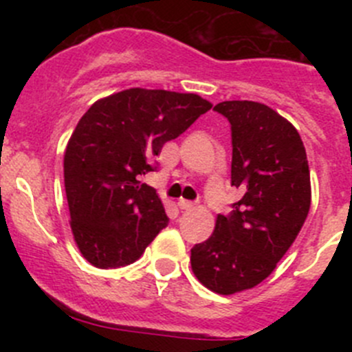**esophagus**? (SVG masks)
<instances>
[{"mask_svg":"<svg viewBox=\"0 0 352 352\" xmlns=\"http://www.w3.org/2000/svg\"><path fill=\"white\" fill-rule=\"evenodd\" d=\"M177 206H179V208L182 209V211H190V209L194 208V202H190V201H184V199H180V201L177 202Z\"/></svg>","mask_w":352,"mask_h":352,"instance_id":"obj_1","label":"esophagus"}]
</instances>
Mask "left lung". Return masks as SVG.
<instances>
[{
  "label": "left lung",
  "instance_id": "obj_1",
  "mask_svg": "<svg viewBox=\"0 0 352 352\" xmlns=\"http://www.w3.org/2000/svg\"><path fill=\"white\" fill-rule=\"evenodd\" d=\"M214 110L232 126V186L243 197L194 245L190 264L208 289L233 294L264 281L293 245L310 211V170L300 134L276 110L250 100Z\"/></svg>",
  "mask_w": 352,
  "mask_h": 352
}]
</instances>
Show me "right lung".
Here are the masks:
<instances>
[{
    "label": "right lung",
    "instance_id": "right-lung-1",
    "mask_svg": "<svg viewBox=\"0 0 352 352\" xmlns=\"http://www.w3.org/2000/svg\"><path fill=\"white\" fill-rule=\"evenodd\" d=\"M211 109L199 95L129 88L95 102L71 134L65 187L74 242L91 265L133 264L168 225L153 187L155 156Z\"/></svg>",
    "mask_w": 352,
    "mask_h": 352
}]
</instances>
